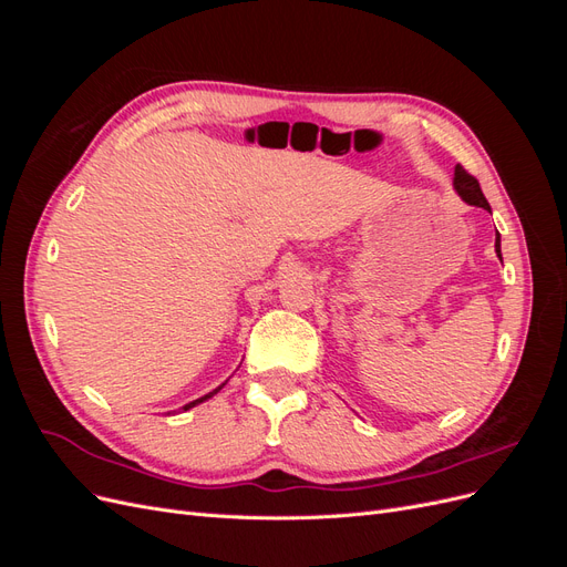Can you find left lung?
Here are the masks:
<instances>
[{"label":"left lung","mask_w":567,"mask_h":567,"mask_svg":"<svg viewBox=\"0 0 567 567\" xmlns=\"http://www.w3.org/2000/svg\"><path fill=\"white\" fill-rule=\"evenodd\" d=\"M454 188H456V194L461 196V200H466L468 205H475V208L489 210V203H487V198L483 196V192H480L477 179L471 177L461 165L454 167ZM494 250H496V255L502 257V236H499V234H496Z\"/></svg>","instance_id":"left-lung-1"}]
</instances>
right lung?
<instances>
[{
    "mask_svg": "<svg viewBox=\"0 0 567 567\" xmlns=\"http://www.w3.org/2000/svg\"><path fill=\"white\" fill-rule=\"evenodd\" d=\"M221 385H225V383H221ZM221 385H219V388H215V390H213V392H208V394H203V398H198V400H194V402H188V404H184L182 409L186 411V409H192V406H196V404H200V402H205V400H210V398H213V394H217V392L221 390Z\"/></svg>",
    "mask_w": 567,
    "mask_h": 567,
    "instance_id": "add662e5",
    "label": "right lung"
}]
</instances>
